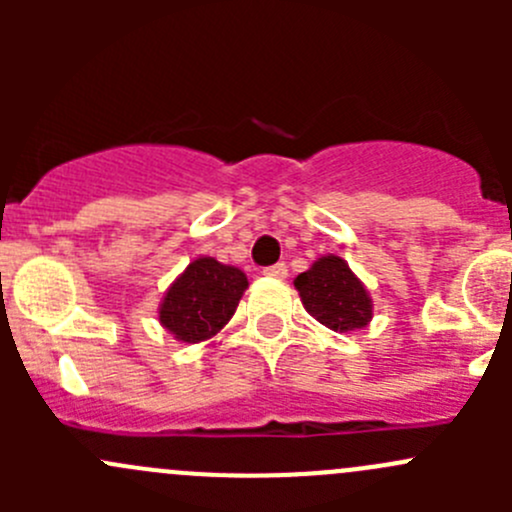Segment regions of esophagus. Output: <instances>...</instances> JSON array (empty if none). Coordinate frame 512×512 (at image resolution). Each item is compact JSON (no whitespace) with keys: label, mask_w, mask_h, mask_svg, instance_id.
Here are the masks:
<instances>
[{"label":"esophagus","mask_w":512,"mask_h":512,"mask_svg":"<svg viewBox=\"0 0 512 512\" xmlns=\"http://www.w3.org/2000/svg\"><path fill=\"white\" fill-rule=\"evenodd\" d=\"M262 275L277 277V280H282V277H287V265H285V262H275V265L265 267V270H262Z\"/></svg>","instance_id":"obj_1"}]
</instances>
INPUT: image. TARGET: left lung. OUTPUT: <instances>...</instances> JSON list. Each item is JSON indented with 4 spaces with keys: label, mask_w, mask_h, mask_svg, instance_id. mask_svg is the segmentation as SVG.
Here are the masks:
<instances>
[{
    "label": "left lung",
    "mask_w": 512,
    "mask_h": 512,
    "mask_svg": "<svg viewBox=\"0 0 512 512\" xmlns=\"http://www.w3.org/2000/svg\"><path fill=\"white\" fill-rule=\"evenodd\" d=\"M304 309L334 332H354L371 319V299L342 257H319L294 280Z\"/></svg>",
    "instance_id": "1"
}]
</instances>
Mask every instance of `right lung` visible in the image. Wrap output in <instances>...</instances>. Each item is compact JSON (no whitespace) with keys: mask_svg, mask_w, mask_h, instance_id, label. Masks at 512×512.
<instances>
[{"mask_svg":"<svg viewBox=\"0 0 512 512\" xmlns=\"http://www.w3.org/2000/svg\"><path fill=\"white\" fill-rule=\"evenodd\" d=\"M245 289V272L220 265L213 257H200L165 294L160 324L180 342H203L230 322Z\"/></svg>","mask_w":512,"mask_h":512,"instance_id":"right-lung-1","label":"right lung"}]
</instances>
